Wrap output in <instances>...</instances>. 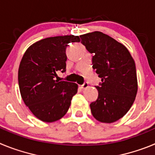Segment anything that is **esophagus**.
I'll use <instances>...</instances> for the list:
<instances>
[{"label": "esophagus", "mask_w": 155, "mask_h": 155, "mask_svg": "<svg viewBox=\"0 0 155 155\" xmlns=\"http://www.w3.org/2000/svg\"><path fill=\"white\" fill-rule=\"evenodd\" d=\"M88 87V84H87V82H85V83H84V84H82V85H81V88L82 90L85 89V88H87V87Z\"/></svg>", "instance_id": "34e87169"}]
</instances>
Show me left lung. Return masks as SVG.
I'll use <instances>...</instances> for the list:
<instances>
[{"mask_svg":"<svg viewBox=\"0 0 155 155\" xmlns=\"http://www.w3.org/2000/svg\"><path fill=\"white\" fill-rule=\"evenodd\" d=\"M80 37L87 51L94 53L92 67L102 78L96 86L98 98L90 104L91 114L102 123H114L127 114L136 98L135 62L125 46L101 31Z\"/></svg>","mask_w":155,"mask_h":155,"instance_id":"left-lung-1","label":"left lung"}]
</instances>
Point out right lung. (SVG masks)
Instances as JSON below:
<instances>
[{
  "label": "right lung",
  "mask_w": 155,
  "mask_h": 155,
  "mask_svg": "<svg viewBox=\"0 0 155 155\" xmlns=\"http://www.w3.org/2000/svg\"><path fill=\"white\" fill-rule=\"evenodd\" d=\"M78 35L49 37L27 49L18 68L21 98L32 114L52 123L67 113L78 84L55 80L57 72L66 71V49L70 42H78Z\"/></svg>",
  "instance_id": "1"
}]
</instances>
